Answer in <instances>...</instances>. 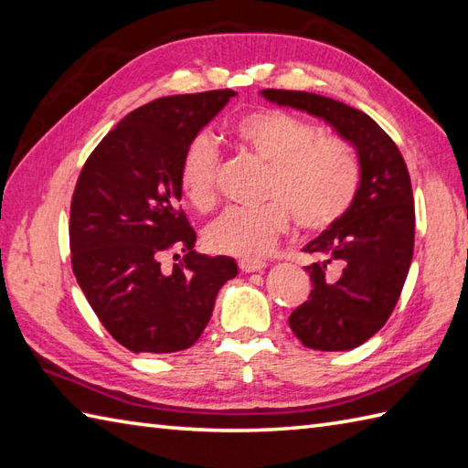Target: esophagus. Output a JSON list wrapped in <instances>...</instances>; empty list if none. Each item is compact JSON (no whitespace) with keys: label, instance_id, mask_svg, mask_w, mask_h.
Segmentation results:
<instances>
[{"label":"esophagus","instance_id":"obj_1","mask_svg":"<svg viewBox=\"0 0 468 468\" xmlns=\"http://www.w3.org/2000/svg\"><path fill=\"white\" fill-rule=\"evenodd\" d=\"M240 270L242 272H261V270H264L266 268V262L264 261H258V258H242L240 262Z\"/></svg>","mask_w":468,"mask_h":468}]
</instances>
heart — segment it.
Returning <instances> with one entry per match:
<instances>
[{"label":"heart","instance_id":"1","mask_svg":"<svg viewBox=\"0 0 468 468\" xmlns=\"http://www.w3.org/2000/svg\"><path fill=\"white\" fill-rule=\"evenodd\" d=\"M238 148L268 164L266 198L261 207H228L206 228L216 252L261 256L286 232L290 214L304 230H324L346 214L358 186V164L340 140H318L310 123L280 110H261L232 126ZM218 150L207 136H196L180 162V188L198 210L216 202Z\"/></svg>","mask_w":468,"mask_h":468}]
</instances>
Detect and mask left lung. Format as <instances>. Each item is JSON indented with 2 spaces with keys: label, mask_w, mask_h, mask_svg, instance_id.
<instances>
[{
  "label": "left lung",
  "mask_w": 468,
  "mask_h": 468,
  "mask_svg": "<svg viewBox=\"0 0 468 468\" xmlns=\"http://www.w3.org/2000/svg\"><path fill=\"white\" fill-rule=\"evenodd\" d=\"M280 108L324 120L358 155L355 200L338 222L303 250L313 290L288 318L304 346L324 352L360 346L384 326L399 303L414 248L410 176L387 132L365 112L308 91L262 90Z\"/></svg>",
  "instance_id": "8db88e82"
}]
</instances>
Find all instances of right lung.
I'll use <instances>...</instances> for the list:
<instances>
[{
    "label": "right lung",
    "instance_id": "add662e5",
    "mask_svg": "<svg viewBox=\"0 0 468 468\" xmlns=\"http://www.w3.org/2000/svg\"><path fill=\"white\" fill-rule=\"evenodd\" d=\"M238 93L214 90L154 100L128 113L81 170L69 212L71 268L100 322L132 352L190 348L216 294L238 274L230 256L196 254L180 210L182 155ZM182 247L172 273L159 254Z\"/></svg>",
    "mask_w": 468,
    "mask_h": 468
}]
</instances>
